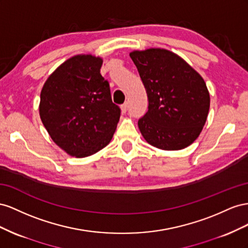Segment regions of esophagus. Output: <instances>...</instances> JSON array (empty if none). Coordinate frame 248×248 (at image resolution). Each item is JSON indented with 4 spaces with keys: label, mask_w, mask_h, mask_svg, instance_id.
<instances>
[{
    "label": "esophagus",
    "mask_w": 248,
    "mask_h": 248,
    "mask_svg": "<svg viewBox=\"0 0 248 248\" xmlns=\"http://www.w3.org/2000/svg\"><path fill=\"white\" fill-rule=\"evenodd\" d=\"M120 109H122L123 113H125L126 111H128V103H124L120 106Z\"/></svg>",
    "instance_id": "obj_1"
}]
</instances>
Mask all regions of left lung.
I'll return each instance as SVG.
<instances>
[{
    "label": "left lung",
    "mask_w": 248,
    "mask_h": 248,
    "mask_svg": "<svg viewBox=\"0 0 248 248\" xmlns=\"http://www.w3.org/2000/svg\"><path fill=\"white\" fill-rule=\"evenodd\" d=\"M148 97L138 128L146 142L163 151L183 150L200 136L210 109L206 82L179 55L151 47L130 53Z\"/></svg>",
    "instance_id": "obj_1"
}]
</instances>
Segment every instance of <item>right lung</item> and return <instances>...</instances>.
Returning <instances> with one entry per match:
<instances>
[{
	"mask_svg": "<svg viewBox=\"0 0 248 248\" xmlns=\"http://www.w3.org/2000/svg\"><path fill=\"white\" fill-rule=\"evenodd\" d=\"M103 58L79 54L48 76L40 93L39 115L61 150L85 158L107 146L120 116L108 82L101 75Z\"/></svg>",
	"mask_w": 248,
	"mask_h": 248,
	"instance_id": "right-lung-1",
	"label": "right lung"
}]
</instances>
